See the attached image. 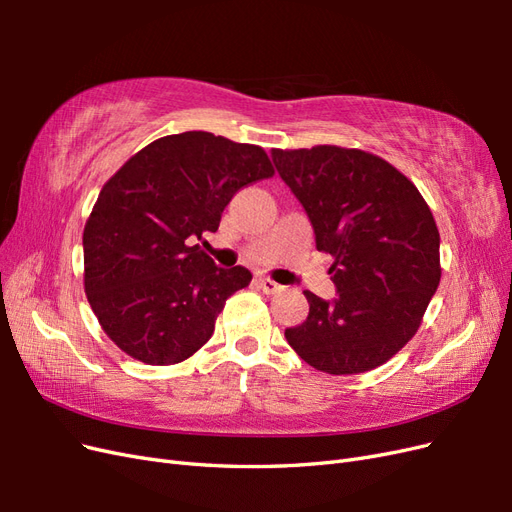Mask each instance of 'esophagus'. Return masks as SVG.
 Instances as JSON below:
<instances>
[{
	"instance_id": "34e87169",
	"label": "esophagus",
	"mask_w": 512,
	"mask_h": 512,
	"mask_svg": "<svg viewBox=\"0 0 512 512\" xmlns=\"http://www.w3.org/2000/svg\"><path fill=\"white\" fill-rule=\"evenodd\" d=\"M256 284H258V288L265 292V294H275V292H280L282 290V286L277 284V282H273L271 277H256Z\"/></svg>"
}]
</instances>
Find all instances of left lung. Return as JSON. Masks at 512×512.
<instances>
[{"label":"left lung","instance_id":"left-lung-1","mask_svg":"<svg viewBox=\"0 0 512 512\" xmlns=\"http://www.w3.org/2000/svg\"><path fill=\"white\" fill-rule=\"evenodd\" d=\"M318 252L331 254L335 301L303 290L309 314L288 344L324 374H363L404 348L440 284V232L416 185L361 149H273Z\"/></svg>","mask_w":512,"mask_h":512}]
</instances>
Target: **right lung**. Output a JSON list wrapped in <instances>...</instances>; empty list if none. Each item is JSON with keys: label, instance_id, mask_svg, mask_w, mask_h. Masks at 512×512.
Masks as SVG:
<instances>
[{"label": "right lung", "instance_id": "obj_1", "mask_svg": "<svg viewBox=\"0 0 512 512\" xmlns=\"http://www.w3.org/2000/svg\"><path fill=\"white\" fill-rule=\"evenodd\" d=\"M275 175L265 149L211 132L149 143L108 179L83 230L85 294L108 339L147 365L209 342L230 294L252 282L194 241L215 232L243 185Z\"/></svg>", "mask_w": 512, "mask_h": 512}]
</instances>
